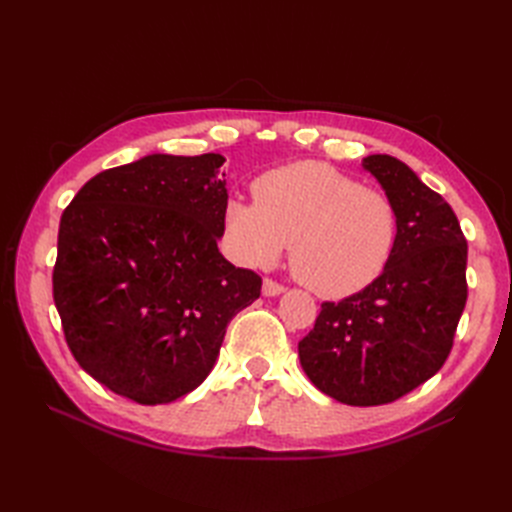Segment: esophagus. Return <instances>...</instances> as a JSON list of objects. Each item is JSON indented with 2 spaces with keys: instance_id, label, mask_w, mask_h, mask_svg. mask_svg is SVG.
<instances>
[{
  "instance_id": "1",
  "label": "esophagus",
  "mask_w": 512,
  "mask_h": 512,
  "mask_svg": "<svg viewBox=\"0 0 512 512\" xmlns=\"http://www.w3.org/2000/svg\"><path fill=\"white\" fill-rule=\"evenodd\" d=\"M282 292H286V288L282 284H277L273 280L262 282V294H265V297H280Z\"/></svg>"
}]
</instances>
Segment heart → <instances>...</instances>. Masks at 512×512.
Masks as SVG:
<instances>
[{"instance_id":"obj_1","label":"heart","mask_w":512,"mask_h":512,"mask_svg":"<svg viewBox=\"0 0 512 512\" xmlns=\"http://www.w3.org/2000/svg\"><path fill=\"white\" fill-rule=\"evenodd\" d=\"M256 203L232 198L224 228L230 254L269 269L290 240L297 280L324 299H346L374 284L397 243V209L380 190L320 162L269 170L254 183Z\"/></svg>"}]
</instances>
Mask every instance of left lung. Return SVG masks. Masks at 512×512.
I'll list each match as a JSON object with an SVG mask.
<instances>
[{"label": "left lung", "instance_id": "obj_1", "mask_svg": "<svg viewBox=\"0 0 512 512\" xmlns=\"http://www.w3.org/2000/svg\"><path fill=\"white\" fill-rule=\"evenodd\" d=\"M363 170L397 209L395 252L369 288L322 303L299 361L324 395L382 406L427 382L451 352L468 299V243L451 205L408 164L376 153Z\"/></svg>", "mask_w": 512, "mask_h": 512}]
</instances>
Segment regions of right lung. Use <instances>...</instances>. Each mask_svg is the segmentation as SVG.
<instances>
[{"label": "right lung", "mask_w": 512, "mask_h": 512, "mask_svg": "<svg viewBox=\"0 0 512 512\" xmlns=\"http://www.w3.org/2000/svg\"><path fill=\"white\" fill-rule=\"evenodd\" d=\"M220 153H151L89 179L61 215L53 299L74 359L143 406L205 382L228 322L260 277L218 241L228 205Z\"/></svg>", "instance_id": "obj_1"}]
</instances>
